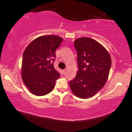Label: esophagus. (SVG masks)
<instances>
[{
    "label": "esophagus",
    "mask_w": 132,
    "mask_h": 132,
    "mask_svg": "<svg viewBox=\"0 0 132 132\" xmlns=\"http://www.w3.org/2000/svg\"><path fill=\"white\" fill-rule=\"evenodd\" d=\"M67 71H68V69H63V74H66V72H67Z\"/></svg>",
    "instance_id": "34e87169"
}]
</instances>
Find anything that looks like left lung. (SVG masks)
<instances>
[{"label": "left lung", "instance_id": "8db88e82", "mask_svg": "<svg viewBox=\"0 0 132 132\" xmlns=\"http://www.w3.org/2000/svg\"><path fill=\"white\" fill-rule=\"evenodd\" d=\"M74 45L79 69L75 78L69 81V87L76 96L87 99L105 84L112 65L111 57L101 44L90 38L76 39Z\"/></svg>", "mask_w": 132, "mask_h": 132}]
</instances>
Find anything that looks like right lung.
<instances>
[{
	"instance_id": "add662e5",
	"label": "right lung",
	"mask_w": 132,
	"mask_h": 132,
	"mask_svg": "<svg viewBox=\"0 0 132 132\" xmlns=\"http://www.w3.org/2000/svg\"><path fill=\"white\" fill-rule=\"evenodd\" d=\"M63 39L56 35H43L35 39L23 54L22 78L33 94L42 96L52 91L60 75L54 69L56 50Z\"/></svg>"
}]
</instances>
